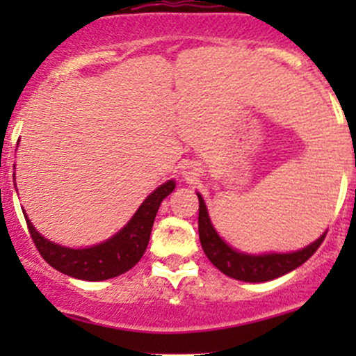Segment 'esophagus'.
<instances>
[{"mask_svg": "<svg viewBox=\"0 0 356 356\" xmlns=\"http://www.w3.org/2000/svg\"><path fill=\"white\" fill-rule=\"evenodd\" d=\"M182 175H186V179H189V177H193V175H195V174H193V172H188V170H186L184 174H182Z\"/></svg>", "mask_w": 356, "mask_h": 356, "instance_id": "obj_1", "label": "esophagus"}]
</instances>
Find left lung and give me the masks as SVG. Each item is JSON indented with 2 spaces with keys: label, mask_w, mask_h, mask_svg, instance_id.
<instances>
[{
  "label": "left lung",
  "mask_w": 356,
  "mask_h": 356,
  "mask_svg": "<svg viewBox=\"0 0 356 356\" xmlns=\"http://www.w3.org/2000/svg\"><path fill=\"white\" fill-rule=\"evenodd\" d=\"M200 200V215H198V232L200 243L203 248L208 260L222 272L232 279L245 282H267L272 279H277L286 275L288 272L294 270L300 265H303L312 254L317 251L325 238V232L314 243L301 248L298 251H289V253H261L251 254L239 251L236 248L224 241L208 215L207 204L201 198L200 193H196Z\"/></svg>",
  "instance_id": "1"
}]
</instances>
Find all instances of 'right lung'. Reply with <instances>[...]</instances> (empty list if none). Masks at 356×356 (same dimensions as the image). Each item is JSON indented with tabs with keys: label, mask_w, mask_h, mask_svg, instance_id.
Segmentation results:
<instances>
[{
	"label": "right lung",
	"mask_w": 356,
	"mask_h": 356,
	"mask_svg": "<svg viewBox=\"0 0 356 356\" xmlns=\"http://www.w3.org/2000/svg\"><path fill=\"white\" fill-rule=\"evenodd\" d=\"M15 179V174H13ZM175 189V181L163 182L141 203L131 220L106 241L89 248H67L49 241L29 220V232L41 257L62 274L82 281H106L131 270L145 254L149 243L153 222L161 201Z\"/></svg>",
	"instance_id": "add662e5"
}]
</instances>
